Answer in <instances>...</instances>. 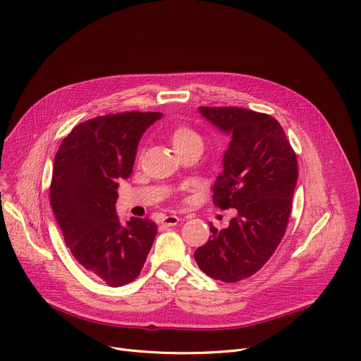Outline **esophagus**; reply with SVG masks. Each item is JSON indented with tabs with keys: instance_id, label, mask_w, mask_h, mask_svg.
Instances as JSON below:
<instances>
[{
	"instance_id": "esophagus-1",
	"label": "esophagus",
	"mask_w": 361,
	"mask_h": 361,
	"mask_svg": "<svg viewBox=\"0 0 361 361\" xmlns=\"http://www.w3.org/2000/svg\"><path fill=\"white\" fill-rule=\"evenodd\" d=\"M179 221H180V218L176 216V215H166L161 219V224L164 227H173V226H176L179 223Z\"/></svg>"
}]
</instances>
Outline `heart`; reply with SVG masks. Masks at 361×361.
Instances as JSON below:
<instances>
[{
  "label": "heart",
  "mask_w": 361,
  "mask_h": 361,
  "mask_svg": "<svg viewBox=\"0 0 361 361\" xmlns=\"http://www.w3.org/2000/svg\"><path fill=\"white\" fill-rule=\"evenodd\" d=\"M172 145L176 149H180V147H188V146H193V145H200L202 146V138L201 135L193 131L192 128L189 127H178L173 133H172Z\"/></svg>",
  "instance_id": "1"
}]
</instances>
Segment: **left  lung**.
Here are the masks:
<instances>
[{
	"mask_svg": "<svg viewBox=\"0 0 361 361\" xmlns=\"http://www.w3.org/2000/svg\"><path fill=\"white\" fill-rule=\"evenodd\" d=\"M198 109L231 137L212 201L237 215L224 230L209 223L212 235L193 257L207 276L234 283L259 271L282 241L298 182L296 154L281 124L267 114L237 106Z\"/></svg>",
	"mask_w": 361,
	"mask_h": 361,
	"instance_id": "1",
	"label": "left lung"
}]
</instances>
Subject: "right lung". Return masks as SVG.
Listing matches in <instances>:
<instances>
[{"label":"right lung","instance_id":"add662e5","mask_svg":"<svg viewBox=\"0 0 361 361\" xmlns=\"http://www.w3.org/2000/svg\"><path fill=\"white\" fill-rule=\"evenodd\" d=\"M163 114L121 113L78 124L54 156L50 204L76 262L108 286L140 274L157 226L149 218L117 215L118 182L133 172L145 131Z\"/></svg>","mask_w":361,"mask_h":361}]
</instances>
